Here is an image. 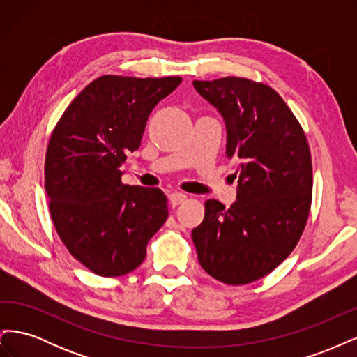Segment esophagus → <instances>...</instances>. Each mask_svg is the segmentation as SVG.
<instances>
[{
	"label": "esophagus",
	"mask_w": 357,
	"mask_h": 357,
	"mask_svg": "<svg viewBox=\"0 0 357 357\" xmlns=\"http://www.w3.org/2000/svg\"><path fill=\"white\" fill-rule=\"evenodd\" d=\"M186 198H188V197L185 195V193H181V192H172L171 195H169V202H171L172 207H177V205H180L181 202H185Z\"/></svg>",
	"instance_id": "1"
}]
</instances>
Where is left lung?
<instances>
[{"mask_svg":"<svg viewBox=\"0 0 357 357\" xmlns=\"http://www.w3.org/2000/svg\"><path fill=\"white\" fill-rule=\"evenodd\" d=\"M226 123V156L235 159L236 201H205L192 231L198 261L231 286L268 275L294 252L312 199L311 152L304 129L271 86L244 77L195 80Z\"/></svg>","mask_w":357,"mask_h":357,"instance_id":"obj_1","label":"left lung"}]
</instances>
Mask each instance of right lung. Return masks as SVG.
<instances>
[{"mask_svg":"<svg viewBox=\"0 0 357 357\" xmlns=\"http://www.w3.org/2000/svg\"><path fill=\"white\" fill-rule=\"evenodd\" d=\"M180 83L178 75H101L53 128L45 159L50 218L67 250L96 275L134 271L168 218L165 193L123 185L121 167L139 147L156 104Z\"/></svg>","mask_w":357,"mask_h":357,"instance_id":"1","label":"right lung"}]
</instances>
